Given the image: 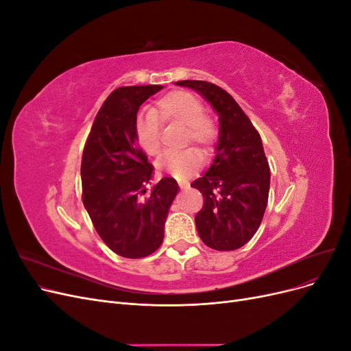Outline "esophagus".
Segmentation results:
<instances>
[{
  "mask_svg": "<svg viewBox=\"0 0 351 351\" xmlns=\"http://www.w3.org/2000/svg\"><path fill=\"white\" fill-rule=\"evenodd\" d=\"M180 189H187L189 187V182H178Z\"/></svg>",
  "mask_w": 351,
  "mask_h": 351,
  "instance_id": "1",
  "label": "esophagus"
}]
</instances>
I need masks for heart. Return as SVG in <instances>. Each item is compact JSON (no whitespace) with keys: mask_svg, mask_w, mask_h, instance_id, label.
I'll use <instances>...</instances> for the list:
<instances>
[{"mask_svg":"<svg viewBox=\"0 0 351 351\" xmlns=\"http://www.w3.org/2000/svg\"><path fill=\"white\" fill-rule=\"evenodd\" d=\"M177 121L184 125L183 143L193 142L204 152H210L218 137V127L209 115L204 114V104L186 90H173L159 98L151 111L137 115L134 133L137 143L147 154L156 156L162 151L161 124ZM202 165V155L190 147L184 151L167 152L156 167L177 178L195 173Z\"/></svg>","mask_w":351,"mask_h":351,"instance_id":"obj_1","label":"heart"}]
</instances>
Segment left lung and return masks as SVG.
<instances>
[{"label": "left lung", "instance_id": "1", "mask_svg": "<svg viewBox=\"0 0 351 351\" xmlns=\"http://www.w3.org/2000/svg\"><path fill=\"white\" fill-rule=\"evenodd\" d=\"M176 84L202 95L219 120L214 162L192 183L204 195V206L195 217L199 237L215 250L240 249L258 231L268 205L271 173L262 139L234 98L217 84Z\"/></svg>", "mask_w": 351, "mask_h": 351}]
</instances>
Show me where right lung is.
Wrapping results in <instances>:
<instances>
[{"label": "right lung", "mask_w": 351, "mask_h": 351, "mask_svg": "<svg viewBox=\"0 0 351 351\" xmlns=\"http://www.w3.org/2000/svg\"><path fill=\"white\" fill-rule=\"evenodd\" d=\"M159 84L115 89L97 114L82 155L83 205L104 243L129 259L149 256L164 240L169 206L178 192L164 177L145 196L152 164L137 145L134 121Z\"/></svg>", "instance_id": "add662e5"}]
</instances>
